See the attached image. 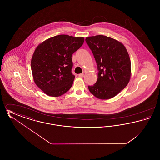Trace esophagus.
<instances>
[{
    "mask_svg": "<svg viewBox=\"0 0 160 160\" xmlns=\"http://www.w3.org/2000/svg\"><path fill=\"white\" fill-rule=\"evenodd\" d=\"M78 76L80 77H83L84 76V74H78Z\"/></svg>",
    "mask_w": 160,
    "mask_h": 160,
    "instance_id": "esophagus-1",
    "label": "esophagus"
}]
</instances>
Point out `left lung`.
<instances>
[{"label": "left lung", "mask_w": 160, "mask_h": 160, "mask_svg": "<svg viewBox=\"0 0 160 160\" xmlns=\"http://www.w3.org/2000/svg\"><path fill=\"white\" fill-rule=\"evenodd\" d=\"M98 67V79L89 90L100 99L113 98L129 83L131 61L124 45L113 38L96 35L86 38Z\"/></svg>", "instance_id": "1"}]
</instances>
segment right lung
<instances>
[{"label":"right lung","mask_w":160,"mask_h":160,"mask_svg":"<svg viewBox=\"0 0 160 160\" xmlns=\"http://www.w3.org/2000/svg\"><path fill=\"white\" fill-rule=\"evenodd\" d=\"M83 37L59 35L35 48L31 60L35 83L46 94L58 97L68 91L75 76L71 73L72 55L83 44Z\"/></svg>","instance_id":"obj_1"}]
</instances>
